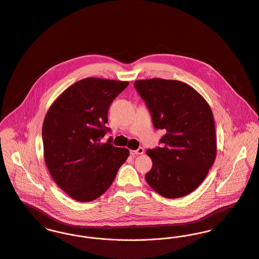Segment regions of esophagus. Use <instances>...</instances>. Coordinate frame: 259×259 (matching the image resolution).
Returning a JSON list of instances; mask_svg holds the SVG:
<instances>
[{
	"label": "esophagus",
	"mask_w": 259,
	"mask_h": 259,
	"mask_svg": "<svg viewBox=\"0 0 259 259\" xmlns=\"http://www.w3.org/2000/svg\"><path fill=\"white\" fill-rule=\"evenodd\" d=\"M130 154L132 156H139V155H143L144 154V149L143 148H139L136 151H130Z\"/></svg>",
	"instance_id": "1"
}]
</instances>
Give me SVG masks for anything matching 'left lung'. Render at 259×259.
<instances>
[{
  "instance_id": "obj_1",
  "label": "left lung",
  "mask_w": 259,
  "mask_h": 259,
  "mask_svg": "<svg viewBox=\"0 0 259 259\" xmlns=\"http://www.w3.org/2000/svg\"><path fill=\"white\" fill-rule=\"evenodd\" d=\"M157 129H164L163 147L148 150L153 166L145 178L165 198L194 191L207 177L217 155L212 109L189 84L175 80L149 79L134 82Z\"/></svg>"
}]
</instances>
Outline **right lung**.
<instances>
[{
	"mask_svg": "<svg viewBox=\"0 0 259 259\" xmlns=\"http://www.w3.org/2000/svg\"><path fill=\"white\" fill-rule=\"evenodd\" d=\"M128 81L85 78L66 89L42 126L43 155L53 180L71 198L90 202L111 185L129 150L100 139L110 104Z\"/></svg>",
	"mask_w": 259,
	"mask_h": 259,
	"instance_id": "1",
	"label": "right lung"
}]
</instances>
